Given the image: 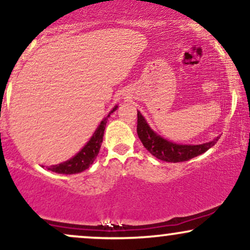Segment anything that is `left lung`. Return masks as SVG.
<instances>
[{"mask_svg":"<svg viewBox=\"0 0 250 250\" xmlns=\"http://www.w3.org/2000/svg\"><path fill=\"white\" fill-rule=\"evenodd\" d=\"M137 135L141 142L152 156L164 162H171V163H178V162H185L188 159L197 157L204 152H206L209 148H212L218 142L219 137L214 138L211 142L197 144V146H188V144H177L171 141L165 140L156 134L149 125L142 114L137 110Z\"/></svg>","mask_w":250,"mask_h":250,"instance_id":"left-lung-1","label":"left lung"}]
</instances>
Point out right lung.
<instances>
[{
    "instance_id": "1",
    "label": "right lung",
    "mask_w": 250,
    "mask_h": 250,
    "mask_svg": "<svg viewBox=\"0 0 250 250\" xmlns=\"http://www.w3.org/2000/svg\"><path fill=\"white\" fill-rule=\"evenodd\" d=\"M117 106H115L110 110V113L102 120L100 125L96 128L95 133L93 134L91 140L87 142V144L80 150L78 154L72 157L68 161L64 162V163H60L58 165H51L47 167V170L52 171L56 173H64V174H73V173H79L88 169L89 165L95 161L96 156H98L99 151H100L102 140H104V128H106V123L108 117L110 116V114L115 112Z\"/></svg>"
}]
</instances>
